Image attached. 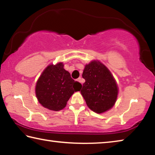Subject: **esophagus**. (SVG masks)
I'll list each match as a JSON object with an SVG mask.
<instances>
[{
	"mask_svg": "<svg viewBox=\"0 0 155 155\" xmlns=\"http://www.w3.org/2000/svg\"><path fill=\"white\" fill-rule=\"evenodd\" d=\"M77 81H78V82H79V83L81 84V85H83V83H84V79H83V78H81V77H79V78H78V79H77Z\"/></svg>",
	"mask_w": 155,
	"mask_h": 155,
	"instance_id": "esophagus-1",
	"label": "esophagus"
}]
</instances>
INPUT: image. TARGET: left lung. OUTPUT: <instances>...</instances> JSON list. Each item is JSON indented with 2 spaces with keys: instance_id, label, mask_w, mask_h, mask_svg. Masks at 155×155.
<instances>
[{
  "instance_id": "obj_1",
  "label": "left lung",
  "mask_w": 155,
  "mask_h": 155,
  "mask_svg": "<svg viewBox=\"0 0 155 155\" xmlns=\"http://www.w3.org/2000/svg\"><path fill=\"white\" fill-rule=\"evenodd\" d=\"M82 77L85 82L81 93L89 108L97 114L111 109L116 102L118 87L108 68L93 60L85 65Z\"/></svg>"
}]
</instances>
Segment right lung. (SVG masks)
Masks as SVG:
<instances>
[{"label": "right lung", "instance_id": "obj_1", "mask_svg": "<svg viewBox=\"0 0 155 155\" xmlns=\"http://www.w3.org/2000/svg\"><path fill=\"white\" fill-rule=\"evenodd\" d=\"M59 62L50 64L39 77L35 85V95L44 107L58 111L65 108L74 91H80L81 84L71 78L69 72Z\"/></svg>", "mask_w": 155, "mask_h": 155}]
</instances>
